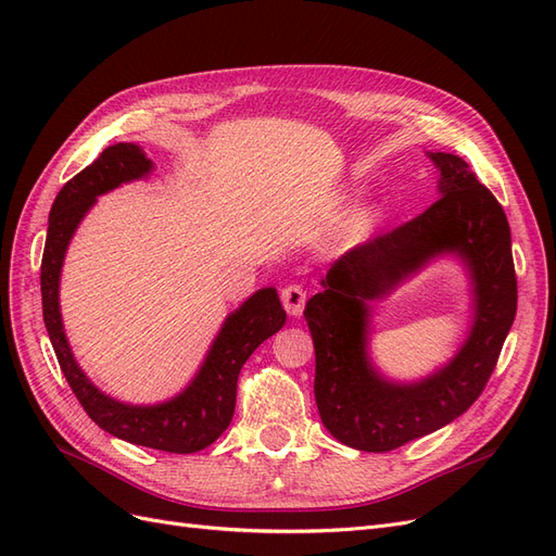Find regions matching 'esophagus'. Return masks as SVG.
<instances>
[{
    "label": "esophagus",
    "mask_w": 556,
    "mask_h": 556,
    "mask_svg": "<svg viewBox=\"0 0 556 556\" xmlns=\"http://www.w3.org/2000/svg\"><path fill=\"white\" fill-rule=\"evenodd\" d=\"M280 299H282L285 311H288L290 315H301V313H304V306H306L304 285H299V282L285 285V288L280 290Z\"/></svg>",
    "instance_id": "obj_1"
}]
</instances>
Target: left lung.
<instances>
[{
  "instance_id": "1",
  "label": "left lung",
  "mask_w": 556,
  "mask_h": 556,
  "mask_svg": "<svg viewBox=\"0 0 556 556\" xmlns=\"http://www.w3.org/2000/svg\"><path fill=\"white\" fill-rule=\"evenodd\" d=\"M441 197L413 220L336 260L323 292L308 299L315 345V403L333 439L390 452L450 425L490 382L517 311L510 225L496 197L450 153H429ZM439 251H459L477 285V325L439 375L417 386L384 383L365 362L366 298L389 291Z\"/></svg>"
}]
</instances>
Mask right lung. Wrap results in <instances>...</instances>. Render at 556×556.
<instances>
[{"instance_id": "add662e5", "label": "right lung", "mask_w": 556, "mask_h": 556, "mask_svg": "<svg viewBox=\"0 0 556 556\" xmlns=\"http://www.w3.org/2000/svg\"><path fill=\"white\" fill-rule=\"evenodd\" d=\"M150 166L153 164L139 146L115 143L58 192L48 215L41 260L43 323L62 374L94 425L134 445L190 454L208 447L229 427L233 406H237V382L243 364L257 345L285 325L288 315H285L274 288L252 294L237 313L227 317L204 366L188 390L160 406H125L97 390L78 368L70 343L64 339L58 301L60 268L66 245L74 237L80 217L94 204V197L117 188L125 180L146 176Z\"/></svg>"}]
</instances>
